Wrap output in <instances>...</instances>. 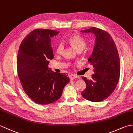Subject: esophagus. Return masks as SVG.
Here are the masks:
<instances>
[{
	"label": "esophagus",
	"mask_w": 133,
	"mask_h": 133,
	"mask_svg": "<svg viewBox=\"0 0 133 133\" xmlns=\"http://www.w3.org/2000/svg\"><path fill=\"white\" fill-rule=\"evenodd\" d=\"M69 77V78H70V80H72L75 79V78H77L78 77L77 76H76V75H70Z\"/></svg>",
	"instance_id": "1"
}]
</instances>
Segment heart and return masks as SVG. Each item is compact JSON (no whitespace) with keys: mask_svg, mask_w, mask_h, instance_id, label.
I'll return each mask as SVG.
<instances>
[{"mask_svg":"<svg viewBox=\"0 0 133 133\" xmlns=\"http://www.w3.org/2000/svg\"><path fill=\"white\" fill-rule=\"evenodd\" d=\"M68 42L78 51H82L86 46L85 40L83 37L78 35H74V36H70L68 39ZM63 49L64 46L63 43H58L56 46V52L57 53H61L63 52Z\"/></svg>","mask_w":133,"mask_h":133,"instance_id":"1","label":"heart"}]
</instances>
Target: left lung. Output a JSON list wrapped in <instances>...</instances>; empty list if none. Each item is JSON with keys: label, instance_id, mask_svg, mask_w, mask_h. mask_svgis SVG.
<instances>
[{"label": "left lung", "instance_id": "1", "mask_svg": "<svg viewBox=\"0 0 133 133\" xmlns=\"http://www.w3.org/2000/svg\"><path fill=\"white\" fill-rule=\"evenodd\" d=\"M81 32H91L96 37L95 44L89 63L94 68L91 79L83 77L86 88L82 92L84 98L99 102L109 97L115 90L120 76V59L111 36L107 31L91 28Z\"/></svg>", "mask_w": 133, "mask_h": 133}]
</instances>
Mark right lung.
Here are the masks:
<instances>
[{"mask_svg": "<svg viewBox=\"0 0 133 133\" xmlns=\"http://www.w3.org/2000/svg\"><path fill=\"white\" fill-rule=\"evenodd\" d=\"M59 31L37 29L25 37L19 48L17 64L24 91L32 101L42 105L57 101L69 82L68 75L54 72L48 67L54 58L51 38Z\"/></svg>", "mask_w": 133, "mask_h": 133, "instance_id": "right-lung-1", "label": "right lung"}]
</instances>
